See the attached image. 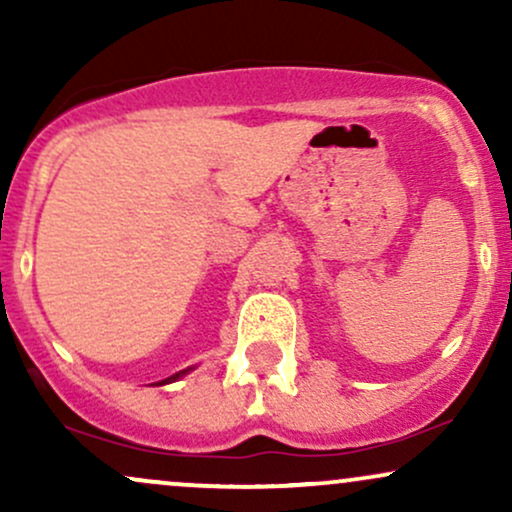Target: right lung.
I'll list each match as a JSON object with an SVG mask.
<instances>
[{"label": "right lung", "instance_id": "1", "mask_svg": "<svg viewBox=\"0 0 512 512\" xmlns=\"http://www.w3.org/2000/svg\"><path fill=\"white\" fill-rule=\"evenodd\" d=\"M190 370H192V368H187V370H180V373L170 375V378H166V380H161V383H158V385H168V383H173V380H178V378H182V375H185V373H190Z\"/></svg>", "mask_w": 512, "mask_h": 512}]
</instances>
